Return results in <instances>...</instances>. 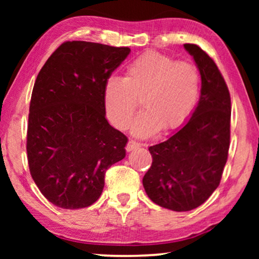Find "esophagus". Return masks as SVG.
<instances>
[{
    "label": "esophagus",
    "mask_w": 259,
    "mask_h": 259,
    "mask_svg": "<svg viewBox=\"0 0 259 259\" xmlns=\"http://www.w3.org/2000/svg\"><path fill=\"white\" fill-rule=\"evenodd\" d=\"M140 147V144L139 143H137V141H134V140H130L128 143H127V145H126V151L127 152H131V151H133V150H137V148H139Z\"/></svg>",
    "instance_id": "1"
}]
</instances>
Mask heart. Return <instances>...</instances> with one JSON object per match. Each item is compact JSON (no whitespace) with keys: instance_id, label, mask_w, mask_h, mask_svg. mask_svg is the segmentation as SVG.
Returning a JSON list of instances; mask_svg holds the SVG:
<instances>
[{"instance_id":"b5f03b06","label":"heart","mask_w":259,"mask_h":259,"mask_svg":"<svg viewBox=\"0 0 259 259\" xmlns=\"http://www.w3.org/2000/svg\"><path fill=\"white\" fill-rule=\"evenodd\" d=\"M200 92V74L190 61L147 52L126 67L125 76L109 77L104 88V107L113 126L127 130L138 99L145 108L133 125L134 136L146 138L161 128H178L192 113Z\"/></svg>"}]
</instances>
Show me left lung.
<instances>
[{"mask_svg": "<svg viewBox=\"0 0 259 259\" xmlns=\"http://www.w3.org/2000/svg\"><path fill=\"white\" fill-rule=\"evenodd\" d=\"M184 48L199 69V101L182 128L148 148L153 160L143 178L148 198L177 212L200 206L218 187L228 160L231 121V99L217 65L197 45Z\"/></svg>", "mask_w": 259, "mask_h": 259, "instance_id": "1", "label": "left lung"}]
</instances>
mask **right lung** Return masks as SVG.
I'll return each mask as SVG.
<instances>
[{
	"label": "right lung",
	"mask_w": 259,
	"mask_h": 259,
	"mask_svg": "<svg viewBox=\"0 0 259 259\" xmlns=\"http://www.w3.org/2000/svg\"><path fill=\"white\" fill-rule=\"evenodd\" d=\"M130 52L67 41L38 73L28 118V164L38 190L56 206H91L101 196L107 168L125 158L127 137L106 119L104 88Z\"/></svg>",
	"instance_id": "1"
}]
</instances>
